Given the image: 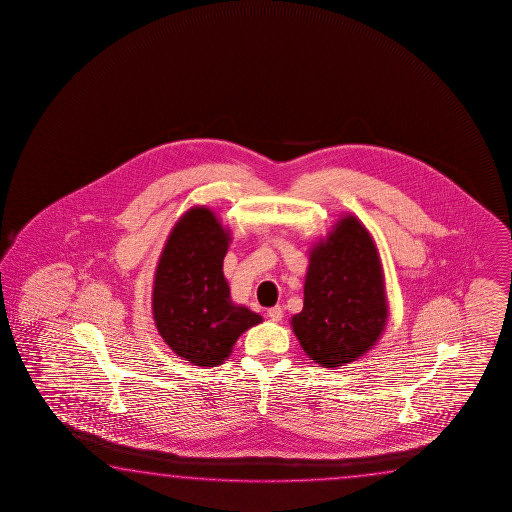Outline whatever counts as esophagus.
<instances>
[{"instance_id": "1", "label": "esophagus", "mask_w": 512, "mask_h": 512, "mask_svg": "<svg viewBox=\"0 0 512 512\" xmlns=\"http://www.w3.org/2000/svg\"><path fill=\"white\" fill-rule=\"evenodd\" d=\"M267 317L270 321L279 322L283 319V308L281 306H272L267 310Z\"/></svg>"}]
</instances>
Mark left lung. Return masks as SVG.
I'll return each mask as SVG.
<instances>
[{"label":"left lung","mask_w":512,"mask_h":512,"mask_svg":"<svg viewBox=\"0 0 512 512\" xmlns=\"http://www.w3.org/2000/svg\"><path fill=\"white\" fill-rule=\"evenodd\" d=\"M387 301L373 238L353 217L342 218L310 254L303 312L292 328L304 353L322 367L349 364L382 335Z\"/></svg>","instance_id":"8db88e82"}]
</instances>
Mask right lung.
<instances>
[{
  "mask_svg": "<svg viewBox=\"0 0 512 512\" xmlns=\"http://www.w3.org/2000/svg\"><path fill=\"white\" fill-rule=\"evenodd\" d=\"M229 233L206 208L175 224L157 265L152 310L159 335L175 355L202 367L220 365L258 313L229 299L222 263Z\"/></svg>",
  "mask_w": 512,
  "mask_h": 512,
  "instance_id": "obj_1",
  "label": "right lung"
}]
</instances>
